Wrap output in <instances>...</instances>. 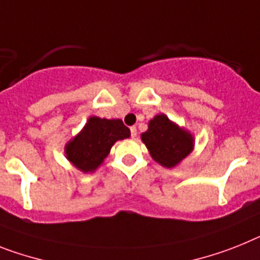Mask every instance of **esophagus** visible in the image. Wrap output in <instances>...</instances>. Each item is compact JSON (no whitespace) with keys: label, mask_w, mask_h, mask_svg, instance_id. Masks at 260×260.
Instances as JSON below:
<instances>
[{"label":"esophagus","mask_w":260,"mask_h":260,"mask_svg":"<svg viewBox=\"0 0 260 260\" xmlns=\"http://www.w3.org/2000/svg\"><path fill=\"white\" fill-rule=\"evenodd\" d=\"M131 136L136 137L137 136V129H136V126H131Z\"/></svg>","instance_id":"34e87169"}]
</instances>
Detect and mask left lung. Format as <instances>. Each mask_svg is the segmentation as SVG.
Segmentation results:
<instances>
[{
  "label": "left lung",
  "instance_id": "obj_1",
  "mask_svg": "<svg viewBox=\"0 0 260 260\" xmlns=\"http://www.w3.org/2000/svg\"><path fill=\"white\" fill-rule=\"evenodd\" d=\"M141 140L156 162L165 168H174L191 153L194 139L168 119L164 113L156 115L148 124V131L141 134Z\"/></svg>",
  "mask_w": 260,
  "mask_h": 260
}]
</instances>
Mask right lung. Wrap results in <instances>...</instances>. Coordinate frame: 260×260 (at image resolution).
Here are the masks:
<instances>
[{"mask_svg": "<svg viewBox=\"0 0 260 260\" xmlns=\"http://www.w3.org/2000/svg\"><path fill=\"white\" fill-rule=\"evenodd\" d=\"M129 136V128L120 119L91 116L79 134L66 144L64 153L74 167L83 173H89L102 165L113 144Z\"/></svg>", "mask_w": 260, "mask_h": 260, "instance_id": "add662e5", "label": "right lung"}]
</instances>
